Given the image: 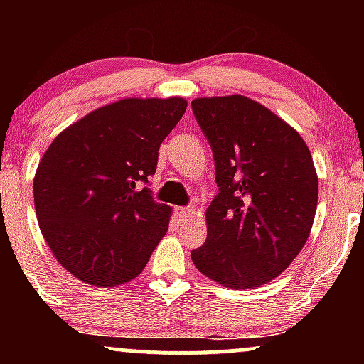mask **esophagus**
Masks as SVG:
<instances>
[{
    "instance_id": "obj_1",
    "label": "esophagus",
    "mask_w": 364,
    "mask_h": 364,
    "mask_svg": "<svg viewBox=\"0 0 364 364\" xmlns=\"http://www.w3.org/2000/svg\"><path fill=\"white\" fill-rule=\"evenodd\" d=\"M176 215L179 217V220H181V223H186V220H191V217H193V208L178 207L176 208Z\"/></svg>"
}]
</instances>
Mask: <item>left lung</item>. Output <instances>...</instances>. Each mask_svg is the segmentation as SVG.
Masks as SVG:
<instances>
[{
  "instance_id": "obj_1",
  "label": "left lung",
  "mask_w": 364,
  "mask_h": 364,
  "mask_svg": "<svg viewBox=\"0 0 364 364\" xmlns=\"http://www.w3.org/2000/svg\"><path fill=\"white\" fill-rule=\"evenodd\" d=\"M191 109L212 147L219 186L207 208V240L191 260L225 287L270 282L310 236L318 202L310 149L245 95L195 99Z\"/></svg>"
}]
</instances>
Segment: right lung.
Returning <instances> with one entry per match:
<instances>
[{
  "label": "right lung",
  "mask_w": 364,
  "mask_h": 364,
  "mask_svg": "<svg viewBox=\"0 0 364 364\" xmlns=\"http://www.w3.org/2000/svg\"><path fill=\"white\" fill-rule=\"evenodd\" d=\"M186 101L123 99L61 132L34 178L39 228L56 260L90 286H119L147 265L171 207L154 200L159 147Z\"/></svg>",
  "instance_id": "obj_1"
}]
</instances>
